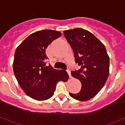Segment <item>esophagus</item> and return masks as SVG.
Wrapping results in <instances>:
<instances>
[{
  "label": "esophagus",
  "mask_w": 125,
  "mask_h": 125,
  "mask_svg": "<svg viewBox=\"0 0 125 125\" xmlns=\"http://www.w3.org/2000/svg\"><path fill=\"white\" fill-rule=\"evenodd\" d=\"M67 72H68V74H69V76H70V78H72V75H71V72H70V71L69 70H67Z\"/></svg>",
  "instance_id": "obj_1"
}]
</instances>
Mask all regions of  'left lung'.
Masks as SVG:
<instances>
[{"label":"left lung","mask_w":125,"mask_h":125,"mask_svg":"<svg viewBox=\"0 0 125 125\" xmlns=\"http://www.w3.org/2000/svg\"><path fill=\"white\" fill-rule=\"evenodd\" d=\"M63 33L73 49L75 62L81 66L71 73L81 82V90L69 94L74 99L87 101L104 86L109 75V57L104 44L90 31L76 28Z\"/></svg>","instance_id":"left-lung-1"}]
</instances>
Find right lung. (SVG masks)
Returning <instances> with one entry per match:
<instances>
[{
    "instance_id": "add662e5",
    "label": "right lung",
    "mask_w": 125,
    "mask_h": 125,
    "mask_svg": "<svg viewBox=\"0 0 125 125\" xmlns=\"http://www.w3.org/2000/svg\"><path fill=\"white\" fill-rule=\"evenodd\" d=\"M62 35L53 30L32 33L17 47L13 61V71L19 84L27 95L36 100H45L54 94L59 81L69 78L67 72L45 65V51L52 41Z\"/></svg>"
}]
</instances>
